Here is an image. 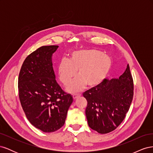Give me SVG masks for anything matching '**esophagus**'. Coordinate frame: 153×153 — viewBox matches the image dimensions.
Segmentation results:
<instances>
[{"mask_svg": "<svg viewBox=\"0 0 153 153\" xmlns=\"http://www.w3.org/2000/svg\"><path fill=\"white\" fill-rule=\"evenodd\" d=\"M80 96V94H73V98L74 100H75L78 98V96Z\"/></svg>", "mask_w": 153, "mask_h": 153, "instance_id": "34e87169", "label": "esophagus"}]
</instances>
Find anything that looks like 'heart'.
<instances>
[{
    "label": "heart",
    "mask_w": 153,
    "mask_h": 153,
    "mask_svg": "<svg viewBox=\"0 0 153 153\" xmlns=\"http://www.w3.org/2000/svg\"><path fill=\"white\" fill-rule=\"evenodd\" d=\"M113 62L108 55L96 49H82L74 51L70 59L62 58L58 66V75L60 81L64 85L69 84L76 75L78 77L73 80L67 87L69 92L82 90L86 84L93 87L100 84L112 68Z\"/></svg>",
    "instance_id": "b5f03b06"
}]
</instances>
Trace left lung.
Masks as SVG:
<instances>
[{"instance_id":"left-lung-1","label":"left lung","mask_w":153,"mask_h":153,"mask_svg":"<svg viewBox=\"0 0 153 153\" xmlns=\"http://www.w3.org/2000/svg\"><path fill=\"white\" fill-rule=\"evenodd\" d=\"M85 115L89 126L99 133L114 131L126 117L133 97V81L129 64L117 78L105 79L86 91Z\"/></svg>"}]
</instances>
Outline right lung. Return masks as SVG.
Masks as SVG:
<instances>
[{"mask_svg": "<svg viewBox=\"0 0 153 153\" xmlns=\"http://www.w3.org/2000/svg\"><path fill=\"white\" fill-rule=\"evenodd\" d=\"M59 46H43L31 53L23 63L18 76V92L27 119L45 133L53 132L65 123L73 97L55 80L52 54Z\"/></svg>", "mask_w": 153, "mask_h": 153, "instance_id": "obj_1", "label": "right lung"}]
</instances>
